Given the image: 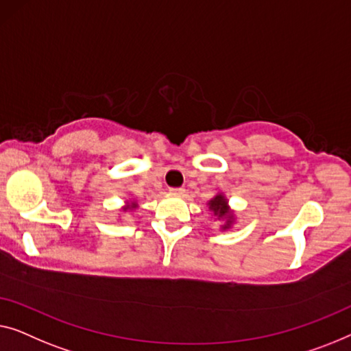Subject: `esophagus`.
I'll list each match as a JSON object with an SVG mask.
<instances>
[{
    "label": "esophagus",
    "instance_id": "34e87169",
    "mask_svg": "<svg viewBox=\"0 0 351 351\" xmlns=\"http://www.w3.org/2000/svg\"><path fill=\"white\" fill-rule=\"evenodd\" d=\"M170 192H171V194H176V195H184L186 189H184V187H171Z\"/></svg>",
    "mask_w": 351,
    "mask_h": 351
}]
</instances>
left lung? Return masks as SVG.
Masks as SVG:
<instances>
[{
	"label": "left lung",
	"instance_id": "8db88e82",
	"mask_svg": "<svg viewBox=\"0 0 351 351\" xmlns=\"http://www.w3.org/2000/svg\"><path fill=\"white\" fill-rule=\"evenodd\" d=\"M210 208L213 210L215 215H218L219 218H229L230 216L229 208H227V202L223 195H216L215 199L210 202Z\"/></svg>",
	"mask_w": 351,
	"mask_h": 351
}]
</instances>
